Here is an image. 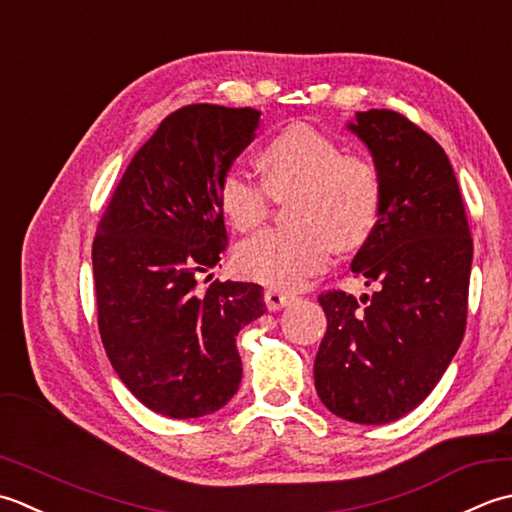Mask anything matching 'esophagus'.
<instances>
[{
    "label": "esophagus",
    "instance_id": "esophagus-1",
    "mask_svg": "<svg viewBox=\"0 0 512 512\" xmlns=\"http://www.w3.org/2000/svg\"><path fill=\"white\" fill-rule=\"evenodd\" d=\"M294 300H296V296L294 294H287V291H280V289H274V287H269L265 291V305H267L269 311L283 309V307L291 305V302H294Z\"/></svg>",
    "mask_w": 512,
    "mask_h": 512
}]
</instances>
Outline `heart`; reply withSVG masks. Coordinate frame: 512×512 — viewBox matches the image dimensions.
I'll return each mask as SVG.
<instances>
[{"instance_id":"b5f03b06","label":"heart","mask_w":512,"mask_h":512,"mask_svg":"<svg viewBox=\"0 0 512 512\" xmlns=\"http://www.w3.org/2000/svg\"><path fill=\"white\" fill-rule=\"evenodd\" d=\"M263 181L229 170L218 183V205L227 223L249 232L265 221L271 194L289 196L296 225L269 227L236 249L247 278L274 289H294L327 265L333 245L367 241L380 216L382 179L369 156L342 145L309 123L287 125L258 152Z\"/></svg>"}]
</instances>
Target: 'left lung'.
<instances>
[{"label":"left lung","instance_id":"obj_1","mask_svg":"<svg viewBox=\"0 0 512 512\" xmlns=\"http://www.w3.org/2000/svg\"><path fill=\"white\" fill-rule=\"evenodd\" d=\"M347 128L382 179L378 223L351 263L378 289L360 300L344 291L318 298L327 333L314 380L333 415L387 424L435 389L460 347L473 238L440 143L393 110L356 112Z\"/></svg>","mask_w":512,"mask_h":512}]
</instances>
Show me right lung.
<instances>
[{"label":"right lung","instance_id":"1","mask_svg":"<svg viewBox=\"0 0 512 512\" xmlns=\"http://www.w3.org/2000/svg\"><path fill=\"white\" fill-rule=\"evenodd\" d=\"M258 121V110L210 103L172 112L134 154L92 243L112 369L134 398L174 420L234 398L243 378L236 336L265 314L260 285H198L227 247L218 183Z\"/></svg>","mask_w":512,"mask_h":512}]
</instances>
